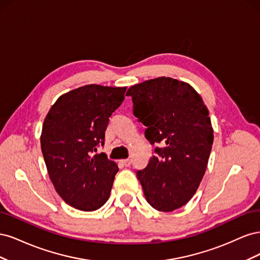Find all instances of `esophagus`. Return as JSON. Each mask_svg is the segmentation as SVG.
Returning <instances> with one entry per match:
<instances>
[{
    "instance_id": "1",
    "label": "esophagus",
    "mask_w": 260,
    "mask_h": 260,
    "mask_svg": "<svg viewBox=\"0 0 260 260\" xmlns=\"http://www.w3.org/2000/svg\"><path fill=\"white\" fill-rule=\"evenodd\" d=\"M121 164L123 165L124 167H129L131 165V159L130 158H127V159H122L121 160Z\"/></svg>"
}]
</instances>
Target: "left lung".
<instances>
[{
	"label": "left lung",
	"mask_w": 260,
	"mask_h": 260,
	"mask_svg": "<svg viewBox=\"0 0 260 260\" xmlns=\"http://www.w3.org/2000/svg\"><path fill=\"white\" fill-rule=\"evenodd\" d=\"M125 95L146 139L161 145L137 171L147 203L159 211L182 207L200 186L214 142L206 105L190 84L169 77L132 85Z\"/></svg>",
	"instance_id": "8db88e82"
}]
</instances>
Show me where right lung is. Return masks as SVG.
Returning <instances> with one entry per match:
<instances>
[{"label":"right lung","mask_w":260,"mask_h":260,"mask_svg":"<svg viewBox=\"0 0 260 260\" xmlns=\"http://www.w3.org/2000/svg\"><path fill=\"white\" fill-rule=\"evenodd\" d=\"M123 88L88 84L57 99L46 115L41 149L50 179L68 205L93 211L107 202L117 164L105 153L109 117L124 100Z\"/></svg>","instance_id":"1"}]
</instances>
